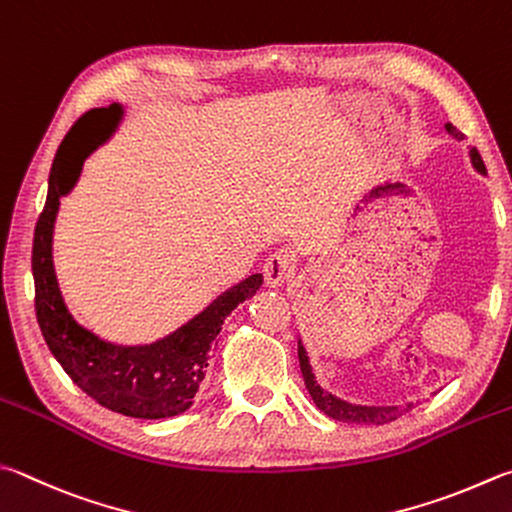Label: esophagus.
<instances>
[{"label": "esophagus", "instance_id": "1", "mask_svg": "<svg viewBox=\"0 0 512 512\" xmlns=\"http://www.w3.org/2000/svg\"><path fill=\"white\" fill-rule=\"evenodd\" d=\"M293 257L288 253H282V250H277V253L268 255V259L264 262V280L268 286H280L282 282H286L288 277L293 273Z\"/></svg>", "mask_w": 512, "mask_h": 512}]
</instances>
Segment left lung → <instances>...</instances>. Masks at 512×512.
Returning <instances> with one entry per match:
<instances>
[{
  "instance_id": "8db88e82",
  "label": "left lung",
  "mask_w": 512,
  "mask_h": 512,
  "mask_svg": "<svg viewBox=\"0 0 512 512\" xmlns=\"http://www.w3.org/2000/svg\"><path fill=\"white\" fill-rule=\"evenodd\" d=\"M445 132L457 138V141H463V138H466L452 123L445 125ZM470 161H472V167H475L479 174H486V165H483L481 156H479L475 147L470 150ZM297 358H300L304 385H306V389H309L313 403L318 405L320 412H324L329 418H336V421H340V423L385 425V423L396 421V418H401L405 412H410L414 407V403H407V405H353V403L342 401V398L324 392V389L318 385V380H315V376H313L311 362H309V356H306V349L302 345V340H297Z\"/></svg>"
}]
</instances>
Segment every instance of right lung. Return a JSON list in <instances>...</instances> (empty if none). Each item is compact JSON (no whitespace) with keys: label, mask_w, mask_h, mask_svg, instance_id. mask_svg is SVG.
<instances>
[{"label":"right lung","mask_w":512,"mask_h":512,"mask_svg":"<svg viewBox=\"0 0 512 512\" xmlns=\"http://www.w3.org/2000/svg\"><path fill=\"white\" fill-rule=\"evenodd\" d=\"M123 116V105L91 109L69 129L55 154L49 194L33 237L35 313L55 360L82 392L111 412L134 418H170L183 414L206 387L208 365L221 324L250 300L264 277L255 273L217 295L170 336L150 345H114L82 327L69 313L53 266V228L60 199L73 190L82 163L100 143L91 134L105 118Z\"/></svg>","instance_id":"right-lung-1"}]
</instances>
